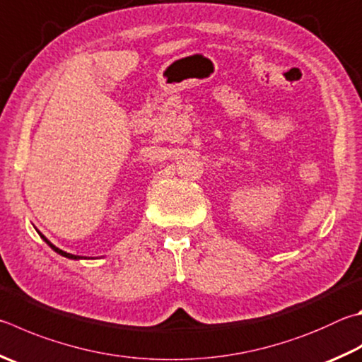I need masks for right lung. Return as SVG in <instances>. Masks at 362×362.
Listing matches in <instances>:
<instances>
[{
    "label": "right lung",
    "mask_w": 362,
    "mask_h": 362,
    "mask_svg": "<svg viewBox=\"0 0 362 362\" xmlns=\"http://www.w3.org/2000/svg\"><path fill=\"white\" fill-rule=\"evenodd\" d=\"M41 238L45 240V242H47V245L52 248V250H54V252H57L58 255H62V256H64V258H69V259H81L82 258V256H77V255H71V253H66V252H63V250H60V248H58V247H55L54 244H52V242H49L47 239H45L44 238V235L41 234Z\"/></svg>",
    "instance_id": "add662e5"
}]
</instances>
